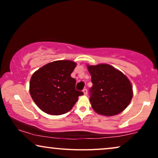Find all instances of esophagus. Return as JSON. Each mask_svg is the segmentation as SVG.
Returning <instances> with one entry per match:
<instances>
[{
  "label": "esophagus",
  "instance_id": "esophagus-1",
  "mask_svg": "<svg viewBox=\"0 0 158 158\" xmlns=\"http://www.w3.org/2000/svg\"><path fill=\"white\" fill-rule=\"evenodd\" d=\"M83 93L84 95H87V93H88L87 89H86V88H84V89L83 90Z\"/></svg>",
  "mask_w": 158,
  "mask_h": 158
}]
</instances>
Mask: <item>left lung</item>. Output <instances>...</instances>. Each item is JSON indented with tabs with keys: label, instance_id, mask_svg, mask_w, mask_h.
Listing matches in <instances>:
<instances>
[{
	"label": "left lung",
	"instance_id": "1",
	"mask_svg": "<svg viewBox=\"0 0 158 158\" xmlns=\"http://www.w3.org/2000/svg\"><path fill=\"white\" fill-rule=\"evenodd\" d=\"M91 75L90 101L96 113L107 116L122 112L133 97L132 85L126 75L108 64L87 65Z\"/></svg>",
	"mask_w": 158,
	"mask_h": 158
}]
</instances>
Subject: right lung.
<instances>
[{
    "label": "right lung",
    "mask_w": 158,
    "mask_h": 158,
    "mask_svg": "<svg viewBox=\"0 0 158 158\" xmlns=\"http://www.w3.org/2000/svg\"><path fill=\"white\" fill-rule=\"evenodd\" d=\"M71 60H57L42 66L30 80L29 92L36 106L45 113L61 115L70 111L83 92L75 88L70 76L76 67Z\"/></svg>",
    "instance_id": "1"
}]
</instances>
